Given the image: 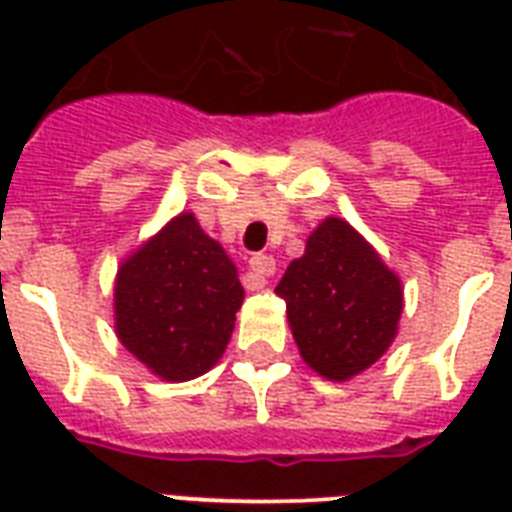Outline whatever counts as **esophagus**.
I'll use <instances>...</instances> for the list:
<instances>
[{
  "instance_id": "esophagus-1",
  "label": "esophagus",
  "mask_w": 512,
  "mask_h": 512,
  "mask_svg": "<svg viewBox=\"0 0 512 512\" xmlns=\"http://www.w3.org/2000/svg\"><path fill=\"white\" fill-rule=\"evenodd\" d=\"M249 271L255 273L260 284H265V279L276 273V260L271 255H252L249 257Z\"/></svg>"
}]
</instances>
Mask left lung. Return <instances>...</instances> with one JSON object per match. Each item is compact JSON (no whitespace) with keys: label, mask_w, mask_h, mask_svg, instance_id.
I'll return each instance as SVG.
<instances>
[{"label":"left lung","mask_w":512,"mask_h":512,"mask_svg":"<svg viewBox=\"0 0 512 512\" xmlns=\"http://www.w3.org/2000/svg\"><path fill=\"white\" fill-rule=\"evenodd\" d=\"M276 295L287 303L305 364L337 382L364 372L388 350L404 308L396 273L340 217L311 233Z\"/></svg>","instance_id":"obj_1"}]
</instances>
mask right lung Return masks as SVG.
<instances>
[{"instance_id":"right-lung-1","label":"right lung","mask_w":512,"mask_h":512,"mask_svg":"<svg viewBox=\"0 0 512 512\" xmlns=\"http://www.w3.org/2000/svg\"><path fill=\"white\" fill-rule=\"evenodd\" d=\"M241 300L223 247L180 215L119 268L116 335L162 380H193L223 356Z\"/></svg>"}]
</instances>
